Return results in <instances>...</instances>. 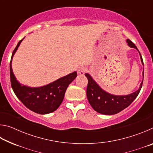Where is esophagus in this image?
Listing matches in <instances>:
<instances>
[{"instance_id":"34e87169","label":"esophagus","mask_w":153,"mask_h":153,"mask_svg":"<svg viewBox=\"0 0 153 153\" xmlns=\"http://www.w3.org/2000/svg\"><path fill=\"white\" fill-rule=\"evenodd\" d=\"M87 71V69L85 67H79V68L78 69V70H77V74H78L79 75H82V76H83V75H84V74L86 73Z\"/></svg>"}]
</instances>
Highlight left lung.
Instances as JSON below:
<instances>
[{
	"instance_id": "1",
	"label": "left lung",
	"mask_w": 153,
	"mask_h": 153,
	"mask_svg": "<svg viewBox=\"0 0 153 153\" xmlns=\"http://www.w3.org/2000/svg\"><path fill=\"white\" fill-rule=\"evenodd\" d=\"M126 42L129 47L135 48L138 51L142 64L144 65L140 53L135 45L129 39H127ZM142 74L144 76V71ZM85 76L88 80L86 89L88 100L93 109L103 115H114L128 107L138 97L143 83V79H142L141 84H140L139 88L131 94L127 95H115L110 94L103 90L88 73L85 74Z\"/></svg>"
}]
</instances>
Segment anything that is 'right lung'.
I'll return each instance as SVG.
<instances>
[{
  "instance_id": "1",
  "label": "right lung",
  "mask_w": 153,
  "mask_h": 153,
  "mask_svg": "<svg viewBox=\"0 0 153 153\" xmlns=\"http://www.w3.org/2000/svg\"><path fill=\"white\" fill-rule=\"evenodd\" d=\"M18 42L12 53L10 62V77L12 89L20 101L30 110L36 113L45 115L57 109L63 102L67 87L77 77L75 71L67 76L40 87H30L22 84L17 80L12 69V60L21 42Z\"/></svg>"
}]
</instances>
